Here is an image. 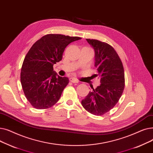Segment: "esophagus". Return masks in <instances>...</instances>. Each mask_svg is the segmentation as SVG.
Returning a JSON list of instances; mask_svg holds the SVG:
<instances>
[{
	"label": "esophagus",
	"mask_w": 153,
	"mask_h": 153,
	"mask_svg": "<svg viewBox=\"0 0 153 153\" xmlns=\"http://www.w3.org/2000/svg\"><path fill=\"white\" fill-rule=\"evenodd\" d=\"M70 82L71 83H78L79 81L77 79L75 78H70Z\"/></svg>",
	"instance_id": "34e87169"
}]
</instances>
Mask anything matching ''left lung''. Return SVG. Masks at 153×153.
Returning a JSON list of instances; mask_svg holds the SVG:
<instances>
[{
    "instance_id": "1",
    "label": "left lung",
    "mask_w": 153,
    "mask_h": 153,
    "mask_svg": "<svg viewBox=\"0 0 153 153\" xmlns=\"http://www.w3.org/2000/svg\"><path fill=\"white\" fill-rule=\"evenodd\" d=\"M94 50V66L101 84L92 88L82 100V105L89 113L101 116L108 112L118 102L125 88V72L123 63L115 50L107 43L86 39Z\"/></svg>"
}]
</instances>
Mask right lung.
Listing matches in <instances>:
<instances>
[{"mask_svg": "<svg viewBox=\"0 0 153 153\" xmlns=\"http://www.w3.org/2000/svg\"><path fill=\"white\" fill-rule=\"evenodd\" d=\"M80 39L61 34H47L29 50L22 66L20 82L25 96L33 107L47 109L59 100L69 80L58 75L53 66L62 60L68 44Z\"/></svg>", "mask_w": 153, "mask_h": 153, "instance_id": "right-lung-1", "label": "right lung"}]
</instances>
